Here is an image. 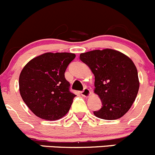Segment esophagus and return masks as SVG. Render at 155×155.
<instances>
[{"mask_svg": "<svg viewBox=\"0 0 155 155\" xmlns=\"http://www.w3.org/2000/svg\"><path fill=\"white\" fill-rule=\"evenodd\" d=\"M90 94H91V91L89 90L87 87H85L84 90L81 92V94H82L83 97H87L90 95Z\"/></svg>", "mask_w": 155, "mask_h": 155, "instance_id": "esophagus-1", "label": "esophagus"}]
</instances>
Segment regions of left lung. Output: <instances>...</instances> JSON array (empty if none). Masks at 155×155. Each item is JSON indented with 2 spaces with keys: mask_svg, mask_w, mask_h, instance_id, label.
I'll use <instances>...</instances> for the list:
<instances>
[{
  "mask_svg": "<svg viewBox=\"0 0 155 155\" xmlns=\"http://www.w3.org/2000/svg\"><path fill=\"white\" fill-rule=\"evenodd\" d=\"M79 58L94 75V93L102 107L94 114L105 120L122 117L130 109L138 94V72L130 58L116 50L106 48L80 54Z\"/></svg>",
  "mask_w": 155,
  "mask_h": 155,
  "instance_id": "left-lung-1",
  "label": "left lung"
}]
</instances>
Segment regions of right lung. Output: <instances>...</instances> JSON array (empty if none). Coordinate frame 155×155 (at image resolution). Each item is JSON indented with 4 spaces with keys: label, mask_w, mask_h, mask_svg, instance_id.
Masks as SVG:
<instances>
[{
    "label": "right lung",
    "mask_w": 155,
    "mask_h": 155,
    "mask_svg": "<svg viewBox=\"0 0 155 155\" xmlns=\"http://www.w3.org/2000/svg\"><path fill=\"white\" fill-rule=\"evenodd\" d=\"M76 54L47 52L31 60L19 76L21 98L31 112L48 121L64 116L76 95L70 91L64 73Z\"/></svg>",
    "instance_id": "right-lung-1"
}]
</instances>
